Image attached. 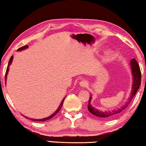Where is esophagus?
Returning <instances> with one entry per match:
<instances>
[{
  "instance_id": "34e87169",
  "label": "esophagus",
  "mask_w": 146,
  "mask_h": 146,
  "mask_svg": "<svg viewBox=\"0 0 146 146\" xmlns=\"http://www.w3.org/2000/svg\"><path fill=\"white\" fill-rule=\"evenodd\" d=\"M80 86H82V88H84V87L88 86V82L86 81V80H82V81L80 82Z\"/></svg>"
}]
</instances>
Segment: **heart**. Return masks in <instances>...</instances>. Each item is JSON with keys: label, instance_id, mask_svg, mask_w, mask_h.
<instances>
[{"label": "heart", "instance_id": "b5f03b06", "mask_svg": "<svg viewBox=\"0 0 146 146\" xmlns=\"http://www.w3.org/2000/svg\"><path fill=\"white\" fill-rule=\"evenodd\" d=\"M112 56H113V51L111 50H106L104 52V54L103 60L104 61H108L112 58Z\"/></svg>", "mask_w": 146, "mask_h": 146}]
</instances>
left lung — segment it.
<instances>
[{"label":"left lung","mask_w":146,"mask_h":146,"mask_svg":"<svg viewBox=\"0 0 146 146\" xmlns=\"http://www.w3.org/2000/svg\"><path fill=\"white\" fill-rule=\"evenodd\" d=\"M130 65H131V69H132V90L131 92V95L130 98H128V100L126 102V103L124 105H123L121 108H118L117 110H114L113 111H105L102 112L100 110H98L96 108H93L90 104V100H91L92 97L90 96L88 100V109L89 110L90 113L93 115H95V116L102 117V118H110L113 116H115L116 115H118L121 112L123 111V110L127 108V106L129 105V104L131 102L132 99L133 97L136 95L137 90H138L139 88L141 85V73L139 65L138 64L137 62L135 60V59H132L131 62H130Z\"/></svg>","instance_id":"obj_1"}]
</instances>
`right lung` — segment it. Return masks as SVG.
Segmentation results:
<instances>
[{
    "instance_id": "add662e5",
    "label": "right lung",
    "mask_w": 146,
    "mask_h": 146,
    "mask_svg": "<svg viewBox=\"0 0 146 146\" xmlns=\"http://www.w3.org/2000/svg\"><path fill=\"white\" fill-rule=\"evenodd\" d=\"M28 48V45H27V46H22V47H21V48H18V51H22V50H23V49H25V48ZM13 58H14V56H11V58H10V59H9V63H8V66H7V70H6V73H5V81H6V79H7V75L8 71H9V65L11 64V62H12ZM64 99H65V98H64L63 100H62V101L61 104H60V106L58 107V109L56 110V111L54 113H53V114H52L51 115H50L49 117H46V118H44V119H31V120H32V121H46V120H48V119H50L52 118V117H53V116H55V115H56V114L58 113V112L60 111V109H61L62 106V105H63V102H64Z\"/></svg>"
}]
</instances>
